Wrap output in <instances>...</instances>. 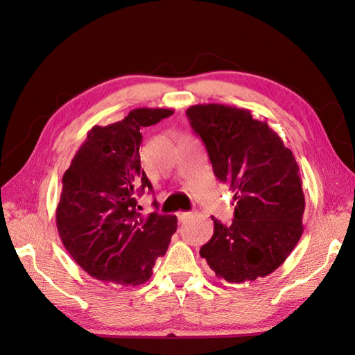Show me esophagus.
I'll return each instance as SVG.
<instances>
[{
    "instance_id": "34e87169",
    "label": "esophagus",
    "mask_w": 355,
    "mask_h": 355,
    "mask_svg": "<svg viewBox=\"0 0 355 355\" xmlns=\"http://www.w3.org/2000/svg\"><path fill=\"white\" fill-rule=\"evenodd\" d=\"M191 217H193L191 212H178V218H179L180 223H184V221H187L188 218H191Z\"/></svg>"
}]
</instances>
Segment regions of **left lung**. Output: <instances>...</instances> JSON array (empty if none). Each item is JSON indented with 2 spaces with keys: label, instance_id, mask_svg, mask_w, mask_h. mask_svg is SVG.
<instances>
[{
  "label": "left lung",
  "instance_id": "left-lung-1",
  "mask_svg": "<svg viewBox=\"0 0 355 355\" xmlns=\"http://www.w3.org/2000/svg\"><path fill=\"white\" fill-rule=\"evenodd\" d=\"M217 179L235 196V218L214 220V235L200 256L215 275L244 283L271 274L286 261L302 235L306 200L298 164L266 120L223 103L187 110Z\"/></svg>",
  "mask_w": 355,
  "mask_h": 355
}]
</instances>
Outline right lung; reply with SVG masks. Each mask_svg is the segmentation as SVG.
<instances>
[{"label": "right lung", "mask_w": 355, "mask_h": 355, "mask_svg": "<svg viewBox=\"0 0 355 355\" xmlns=\"http://www.w3.org/2000/svg\"><path fill=\"white\" fill-rule=\"evenodd\" d=\"M173 112L135 108L120 122L93 126L64 173L57 230L67 253L93 279L138 286L167 252L178 218L158 212L144 217L137 194L152 189L141 170L140 129Z\"/></svg>", "instance_id": "1"}]
</instances>
